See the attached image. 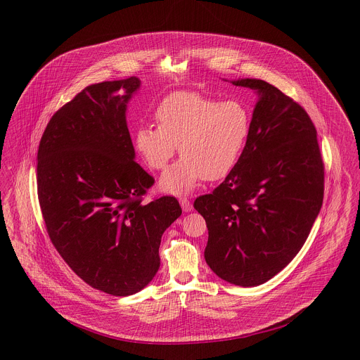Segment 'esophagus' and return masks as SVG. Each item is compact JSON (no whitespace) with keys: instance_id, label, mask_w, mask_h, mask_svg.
I'll use <instances>...</instances> for the list:
<instances>
[{"instance_id":"esophagus-1","label":"esophagus","mask_w":360,"mask_h":360,"mask_svg":"<svg viewBox=\"0 0 360 360\" xmlns=\"http://www.w3.org/2000/svg\"><path fill=\"white\" fill-rule=\"evenodd\" d=\"M179 203H181V207H182V210H184L185 212H191V211H192V203H191V200H189L188 198L182 196V198L179 199Z\"/></svg>"}]
</instances>
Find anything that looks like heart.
<instances>
[{
  "label": "heart",
  "instance_id": "obj_1",
  "mask_svg": "<svg viewBox=\"0 0 360 360\" xmlns=\"http://www.w3.org/2000/svg\"><path fill=\"white\" fill-rule=\"evenodd\" d=\"M158 125H141L135 148L152 169H165L176 153L182 158L161 178L165 192L181 195L203 178L231 174L246 149L252 117L239 101H221L196 91H178L157 107Z\"/></svg>",
  "mask_w": 360,
  "mask_h": 360
}]
</instances>
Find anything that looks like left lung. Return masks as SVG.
<instances>
[{
  "instance_id": "8db88e82",
  "label": "left lung",
  "mask_w": 360,
  "mask_h": 360,
  "mask_svg": "<svg viewBox=\"0 0 360 360\" xmlns=\"http://www.w3.org/2000/svg\"><path fill=\"white\" fill-rule=\"evenodd\" d=\"M259 95L236 168L212 193L195 199L205 218V261L224 281L249 288L281 272L303 246L322 208L325 168L316 128L276 86L245 78Z\"/></svg>"
}]
</instances>
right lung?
<instances>
[{
	"label": "right lung",
	"mask_w": 360,
	"mask_h": 360,
	"mask_svg": "<svg viewBox=\"0 0 360 360\" xmlns=\"http://www.w3.org/2000/svg\"><path fill=\"white\" fill-rule=\"evenodd\" d=\"M139 86L129 77L84 88L49 120L37 157L51 242L84 282L114 296L157 275L161 238L182 214L174 196L142 203L153 178L134 161L125 117Z\"/></svg>",
	"instance_id": "add662e5"
}]
</instances>
